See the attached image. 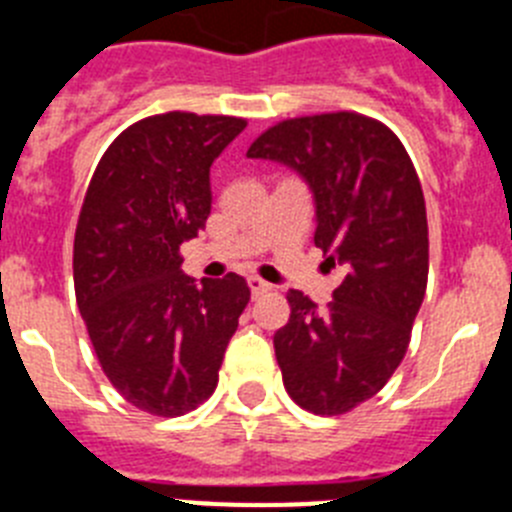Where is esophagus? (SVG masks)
<instances>
[{"label":"esophagus","mask_w":512,"mask_h":512,"mask_svg":"<svg viewBox=\"0 0 512 512\" xmlns=\"http://www.w3.org/2000/svg\"><path fill=\"white\" fill-rule=\"evenodd\" d=\"M248 287H251L253 297H259V295H266V292H271V284L266 282V279H261V277H251V279H248Z\"/></svg>","instance_id":"esophagus-1"}]
</instances>
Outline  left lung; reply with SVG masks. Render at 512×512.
<instances>
[{
  "mask_svg": "<svg viewBox=\"0 0 512 512\" xmlns=\"http://www.w3.org/2000/svg\"><path fill=\"white\" fill-rule=\"evenodd\" d=\"M307 179L315 246L346 269L325 310L289 289L274 351L284 390L312 415H343L382 390L410 346L428 284V217L415 166L384 122L323 112L271 125L248 148Z\"/></svg>",
  "mask_w": 512,
  "mask_h": 512,
  "instance_id": "8db88e82",
  "label": "left lung"
}]
</instances>
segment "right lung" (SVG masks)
<instances>
[{
    "instance_id": "1",
    "label": "right lung",
    "mask_w": 512,
    "mask_h": 512,
    "mask_svg": "<svg viewBox=\"0 0 512 512\" xmlns=\"http://www.w3.org/2000/svg\"><path fill=\"white\" fill-rule=\"evenodd\" d=\"M243 117L164 112L133 122L102 153L74 235L76 305L104 377L158 418L192 413L215 392L225 348L251 300L246 279L200 284L179 246L212 205L210 166Z\"/></svg>"
}]
</instances>
